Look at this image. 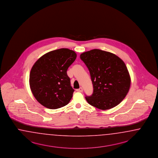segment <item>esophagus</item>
Here are the masks:
<instances>
[{"instance_id": "34e87169", "label": "esophagus", "mask_w": 158, "mask_h": 158, "mask_svg": "<svg viewBox=\"0 0 158 158\" xmlns=\"http://www.w3.org/2000/svg\"><path fill=\"white\" fill-rule=\"evenodd\" d=\"M77 91H78V92H83V88L82 87H80L79 89H77Z\"/></svg>"}]
</instances>
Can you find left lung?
<instances>
[{"mask_svg": "<svg viewBox=\"0 0 158 158\" xmlns=\"http://www.w3.org/2000/svg\"><path fill=\"white\" fill-rule=\"evenodd\" d=\"M80 58L91 77L93 93L86 96L87 102L101 110L118 105L129 90L130 77L124 62L113 53L93 49Z\"/></svg>", "mask_w": 158, "mask_h": 158, "instance_id": "obj_1", "label": "left lung"}]
</instances>
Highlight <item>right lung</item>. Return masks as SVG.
<instances>
[{"mask_svg": "<svg viewBox=\"0 0 158 158\" xmlns=\"http://www.w3.org/2000/svg\"><path fill=\"white\" fill-rule=\"evenodd\" d=\"M77 54L68 48H60L44 54L34 64L29 75V85L35 98L49 109L67 105L74 89L67 75Z\"/></svg>", "mask_w": 158, "mask_h": 158, "instance_id": "right-lung-1", "label": "right lung"}]
</instances>
